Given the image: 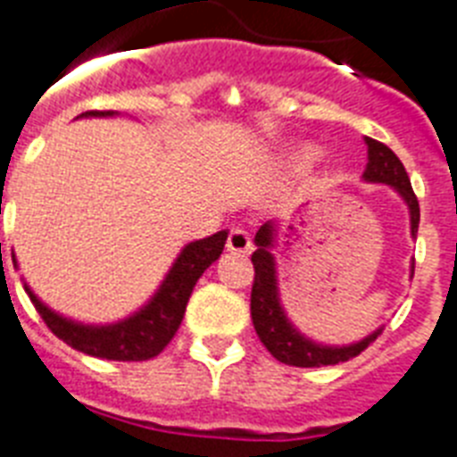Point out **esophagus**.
I'll use <instances>...</instances> for the list:
<instances>
[{
    "mask_svg": "<svg viewBox=\"0 0 457 457\" xmlns=\"http://www.w3.org/2000/svg\"><path fill=\"white\" fill-rule=\"evenodd\" d=\"M251 248H253V244H251V237H248L246 229H241V228L229 229L228 251H232V253L246 255V253H251Z\"/></svg>",
    "mask_w": 457,
    "mask_h": 457,
    "instance_id": "1",
    "label": "esophagus"
}]
</instances>
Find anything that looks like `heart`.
I'll use <instances>...</instances> for the list:
<instances>
[{"label":"heart","instance_id":"1","mask_svg":"<svg viewBox=\"0 0 457 457\" xmlns=\"http://www.w3.org/2000/svg\"><path fill=\"white\" fill-rule=\"evenodd\" d=\"M314 157H317V150H314V147H310V145H305V147H298V150H293L291 154H288V164L305 166V164H310Z\"/></svg>","mask_w":457,"mask_h":457}]
</instances>
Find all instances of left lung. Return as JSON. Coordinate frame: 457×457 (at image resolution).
Listing matches in <instances>:
<instances>
[{"instance_id": "left-lung-1", "label": "left lung", "mask_w": 457, "mask_h": 457, "mask_svg": "<svg viewBox=\"0 0 457 457\" xmlns=\"http://www.w3.org/2000/svg\"><path fill=\"white\" fill-rule=\"evenodd\" d=\"M366 145H369V164L363 170V180L389 185L402 196L403 204L409 206L411 237L415 239L418 225H420V206H418V196L411 187L409 173L387 145L373 138H366ZM277 235H279V220H267L265 225H261V229L255 232V251L251 255V262L255 267L253 291H251V319H253L255 333L261 337V343L274 359H279L281 363H288V366H300V369L333 366V363L350 361L361 354L383 333V326H378L376 331L350 345L317 343L293 326L279 298L277 261L272 253L277 246ZM413 270L415 262H411V277H413Z\"/></svg>"}]
</instances>
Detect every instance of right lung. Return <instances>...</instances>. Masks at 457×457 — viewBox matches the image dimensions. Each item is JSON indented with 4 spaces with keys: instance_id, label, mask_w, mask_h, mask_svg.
I'll return each instance as SVG.
<instances>
[{
    "instance_id": "right-lung-1",
    "label": "right lung",
    "mask_w": 457,
    "mask_h": 457,
    "mask_svg": "<svg viewBox=\"0 0 457 457\" xmlns=\"http://www.w3.org/2000/svg\"><path fill=\"white\" fill-rule=\"evenodd\" d=\"M114 114L117 112L112 110L107 112L91 110L79 117L88 120V117H114ZM225 241H228V229H220L206 239L185 244L154 295L138 312L129 314L114 324H81V321L62 317L37 298L35 291L25 281L23 287L39 317L44 319V324L70 347L91 357L110 359V361H145V359L157 357L170 343V337L176 336L196 279L206 272V267L220 258ZM13 267H18L16 255H13Z\"/></svg>"
}]
</instances>
